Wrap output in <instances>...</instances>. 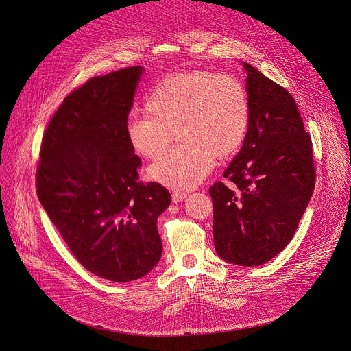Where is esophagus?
<instances>
[{
    "label": "esophagus",
    "mask_w": 351,
    "mask_h": 351,
    "mask_svg": "<svg viewBox=\"0 0 351 351\" xmlns=\"http://www.w3.org/2000/svg\"><path fill=\"white\" fill-rule=\"evenodd\" d=\"M185 197H186V193H185L184 191H174V192H173V195H171V198H173V202H174V204L181 202L182 199H185Z\"/></svg>",
    "instance_id": "1"
}]
</instances>
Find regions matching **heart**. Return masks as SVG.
Listing matches in <instances>:
<instances>
[{"instance_id":"heart-1","label":"heart","mask_w":351,"mask_h":351,"mask_svg":"<svg viewBox=\"0 0 351 351\" xmlns=\"http://www.w3.org/2000/svg\"><path fill=\"white\" fill-rule=\"evenodd\" d=\"M143 115L128 120L132 152L156 159L171 132L182 143L149 167V177L174 189L198 185L212 170L215 156L226 159L243 145L250 127V99L234 76L195 69L165 77L145 97Z\"/></svg>"}]
</instances>
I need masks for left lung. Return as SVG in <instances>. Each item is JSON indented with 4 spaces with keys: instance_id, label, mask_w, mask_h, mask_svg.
I'll return each instance as SVG.
<instances>
[{
    "instance_id": "obj_1",
    "label": "left lung",
    "mask_w": 351,
    "mask_h": 351,
    "mask_svg": "<svg viewBox=\"0 0 351 351\" xmlns=\"http://www.w3.org/2000/svg\"><path fill=\"white\" fill-rule=\"evenodd\" d=\"M247 71L250 127L241 150L224 171L230 185L209 188L217 255L259 266L294 237L313 197V142L294 97L252 65Z\"/></svg>"
}]
</instances>
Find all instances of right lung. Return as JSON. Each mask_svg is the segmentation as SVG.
<instances>
[{"instance_id":"add662e5","label":"right lung","mask_w":351,"mask_h":351,"mask_svg":"<svg viewBox=\"0 0 351 351\" xmlns=\"http://www.w3.org/2000/svg\"><path fill=\"white\" fill-rule=\"evenodd\" d=\"M142 66L95 76L71 92L47 125L36 171L37 197L72 255L115 283L158 265V217L171 202L158 182L139 181L127 141Z\"/></svg>"}]
</instances>
